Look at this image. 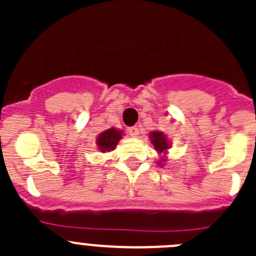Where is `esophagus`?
Masks as SVG:
<instances>
[{"label": "esophagus", "instance_id": "1", "mask_svg": "<svg viewBox=\"0 0 256 256\" xmlns=\"http://www.w3.org/2000/svg\"><path fill=\"white\" fill-rule=\"evenodd\" d=\"M128 134H130V135L132 136V138H136V136L138 135V128H136V126H132V128H128Z\"/></svg>", "mask_w": 256, "mask_h": 256}]
</instances>
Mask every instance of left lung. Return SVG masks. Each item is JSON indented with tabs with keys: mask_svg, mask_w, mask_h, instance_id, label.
I'll return each mask as SVG.
<instances>
[{
	"mask_svg": "<svg viewBox=\"0 0 256 256\" xmlns=\"http://www.w3.org/2000/svg\"><path fill=\"white\" fill-rule=\"evenodd\" d=\"M150 140H151L152 144L154 146V150H156L158 154H164V156H162V158L160 160L157 164H161V166H164L162 164V162L166 161V158H164V154H166V151L170 148V142L168 140H167V136L164 135V132H161V131H154V132L150 134Z\"/></svg>",
	"mask_w": 256,
	"mask_h": 256,
	"instance_id": "1",
	"label": "left lung"
}]
</instances>
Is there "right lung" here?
<instances>
[{
	"mask_svg": "<svg viewBox=\"0 0 256 256\" xmlns=\"http://www.w3.org/2000/svg\"><path fill=\"white\" fill-rule=\"evenodd\" d=\"M122 138V131L116 130V128H109V130H105L104 132L100 134L96 138V144L98 148L102 152L112 151L116 147L118 141Z\"/></svg>",
	"mask_w": 256,
	"mask_h": 256,
	"instance_id": "right-lung-1",
	"label": "right lung"
}]
</instances>
